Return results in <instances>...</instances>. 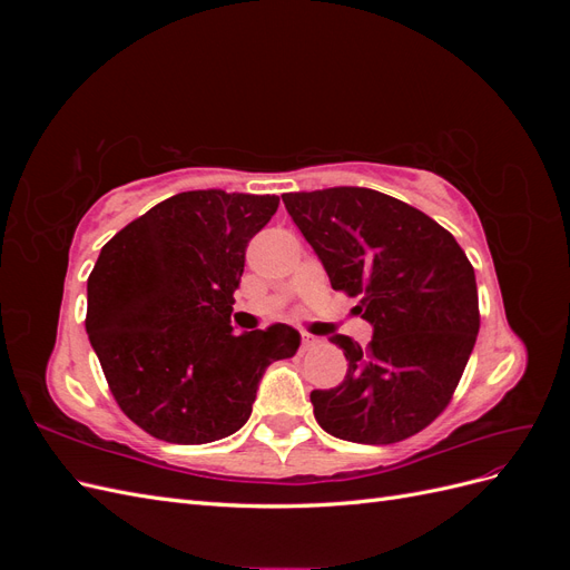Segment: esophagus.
I'll return each mask as SVG.
<instances>
[{"instance_id": "esophagus-1", "label": "esophagus", "mask_w": 570, "mask_h": 570, "mask_svg": "<svg viewBox=\"0 0 570 570\" xmlns=\"http://www.w3.org/2000/svg\"><path fill=\"white\" fill-rule=\"evenodd\" d=\"M321 340L316 337V335H312V333H302V350H312V347H316Z\"/></svg>"}]
</instances>
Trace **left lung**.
Segmentation results:
<instances>
[{"label": "left lung", "instance_id": "1", "mask_svg": "<svg viewBox=\"0 0 570 570\" xmlns=\"http://www.w3.org/2000/svg\"><path fill=\"white\" fill-rule=\"evenodd\" d=\"M333 289L361 297L373 325L366 350L333 342L347 375L314 390L318 425L340 440L392 444L433 423L461 381L480 327L475 273L452 233L368 187L283 195Z\"/></svg>", "mask_w": 570, "mask_h": 570}]
</instances>
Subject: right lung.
<instances>
[{
    "label": "right lung",
    "instance_id": "right-lung-1",
    "mask_svg": "<svg viewBox=\"0 0 570 570\" xmlns=\"http://www.w3.org/2000/svg\"><path fill=\"white\" fill-rule=\"evenodd\" d=\"M275 195L193 189L154 206L101 247L85 331L120 411L145 433L204 444L243 428L273 361L295 356L285 323L233 335L245 249Z\"/></svg>",
    "mask_w": 570,
    "mask_h": 570
}]
</instances>
